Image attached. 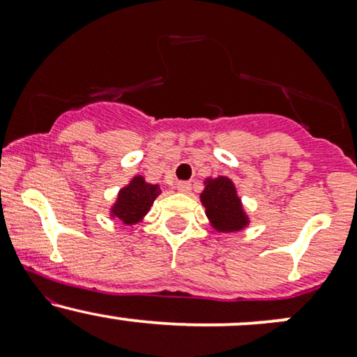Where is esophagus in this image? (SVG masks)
Instances as JSON below:
<instances>
[{"mask_svg": "<svg viewBox=\"0 0 357 357\" xmlns=\"http://www.w3.org/2000/svg\"><path fill=\"white\" fill-rule=\"evenodd\" d=\"M178 190L181 192H190L191 191V183L190 181H179Z\"/></svg>", "mask_w": 357, "mask_h": 357, "instance_id": "1", "label": "esophagus"}]
</instances>
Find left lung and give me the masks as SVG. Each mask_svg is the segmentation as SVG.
Listing matches in <instances>:
<instances>
[{"instance_id":"1","label":"left lung","mask_w":357,"mask_h":357,"mask_svg":"<svg viewBox=\"0 0 357 357\" xmlns=\"http://www.w3.org/2000/svg\"><path fill=\"white\" fill-rule=\"evenodd\" d=\"M199 199L206 208V216L215 230L231 233L243 230L248 225V216L245 215L236 188L230 178H208Z\"/></svg>"}]
</instances>
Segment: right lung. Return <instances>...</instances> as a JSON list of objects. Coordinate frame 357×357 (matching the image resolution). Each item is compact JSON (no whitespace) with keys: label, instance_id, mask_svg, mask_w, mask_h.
<instances>
[{"label":"right lung","instance_id":"right-lung-1","mask_svg":"<svg viewBox=\"0 0 357 357\" xmlns=\"http://www.w3.org/2000/svg\"><path fill=\"white\" fill-rule=\"evenodd\" d=\"M159 192H161L159 184H149L142 176H134L132 181L119 191L117 202L114 203L110 215L126 225L137 223L144 218Z\"/></svg>","mask_w":357,"mask_h":357}]
</instances>
